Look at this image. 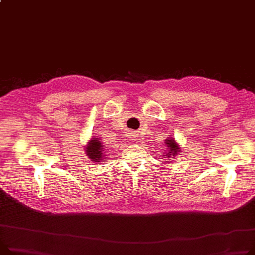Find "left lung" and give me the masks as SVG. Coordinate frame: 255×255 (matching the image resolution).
Wrapping results in <instances>:
<instances>
[{"label":"left lung","mask_w":255,"mask_h":255,"mask_svg":"<svg viewBox=\"0 0 255 255\" xmlns=\"http://www.w3.org/2000/svg\"><path fill=\"white\" fill-rule=\"evenodd\" d=\"M165 143L167 145V148H168V150L165 148L167 150V151H165V155H164L166 158H170L172 156H176L177 152H179L180 147L178 146V144L175 142L174 139H166ZM181 154H182V152H181Z\"/></svg>","instance_id":"obj_1"}]
</instances>
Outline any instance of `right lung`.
Listing matches in <instances>:
<instances>
[{
	"instance_id": "1",
	"label": "right lung",
	"mask_w": 255,
	"mask_h": 255,
	"mask_svg": "<svg viewBox=\"0 0 255 255\" xmlns=\"http://www.w3.org/2000/svg\"><path fill=\"white\" fill-rule=\"evenodd\" d=\"M85 150H86V154L89 157V159L93 162H100L101 160L105 159L104 154L106 150L103 145V142L100 141L99 138L92 137Z\"/></svg>"
}]
</instances>
